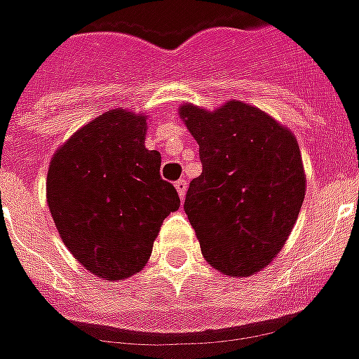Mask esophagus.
I'll return each instance as SVG.
<instances>
[{"label": "esophagus", "instance_id": "esophagus-1", "mask_svg": "<svg viewBox=\"0 0 359 359\" xmlns=\"http://www.w3.org/2000/svg\"><path fill=\"white\" fill-rule=\"evenodd\" d=\"M175 188H177V192H179L180 200H184V196H187V188H188L187 180L179 179L177 182H175Z\"/></svg>", "mask_w": 359, "mask_h": 359}]
</instances>
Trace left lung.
I'll return each mask as SVG.
<instances>
[{
    "instance_id": "obj_1",
    "label": "left lung",
    "mask_w": 359,
    "mask_h": 359,
    "mask_svg": "<svg viewBox=\"0 0 359 359\" xmlns=\"http://www.w3.org/2000/svg\"><path fill=\"white\" fill-rule=\"evenodd\" d=\"M180 118L200 146L202 175L184 211L203 257L231 277H250L285 246L306 196L300 148L286 126L254 105L215 111L192 103Z\"/></svg>"
}]
</instances>
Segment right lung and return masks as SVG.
Here are the masks:
<instances>
[{"mask_svg":"<svg viewBox=\"0 0 359 359\" xmlns=\"http://www.w3.org/2000/svg\"><path fill=\"white\" fill-rule=\"evenodd\" d=\"M146 115L109 109L53 154L46 196L74 259L103 280L128 278L148 264L163 219L180 208L161 179V154L148 149Z\"/></svg>","mask_w":359,"mask_h":359,"instance_id":"obj_1","label":"right lung"}]
</instances>
